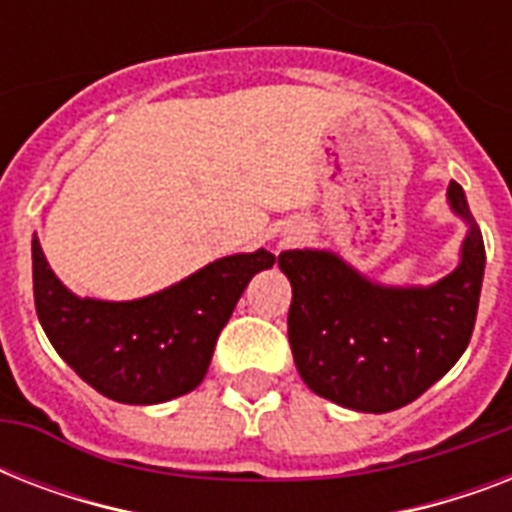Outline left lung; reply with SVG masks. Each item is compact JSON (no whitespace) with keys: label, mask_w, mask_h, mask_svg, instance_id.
<instances>
[{"label":"left lung","mask_w":512,"mask_h":512,"mask_svg":"<svg viewBox=\"0 0 512 512\" xmlns=\"http://www.w3.org/2000/svg\"><path fill=\"white\" fill-rule=\"evenodd\" d=\"M449 204L468 223L460 265L433 287H382L327 249H289V345L308 388L356 412H393L441 380L468 348L484 281V239L460 183Z\"/></svg>","instance_id":"obj_1"}]
</instances>
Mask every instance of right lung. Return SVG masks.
Returning a JSON list of instances; mask_svg holds the SVG:
<instances>
[{
  "label": "right lung",
  "instance_id": "right-lung-1",
  "mask_svg": "<svg viewBox=\"0 0 512 512\" xmlns=\"http://www.w3.org/2000/svg\"><path fill=\"white\" fill-rule=\"evenodd\" d=\"M34 303L44 335L87 385L119 404L191 393L249 279L276 263L268 249L220 257L156 295L108 303L68 292L31 241Z\"/></svg>",
  "mask_w": 512,
  "mask_h": 512
}]
</instances>
